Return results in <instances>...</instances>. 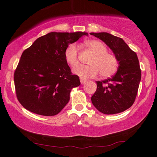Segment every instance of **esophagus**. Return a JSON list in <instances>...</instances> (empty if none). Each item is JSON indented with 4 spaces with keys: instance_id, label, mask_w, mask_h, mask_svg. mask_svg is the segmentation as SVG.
<instances>
[{
    "instance_id": "34e87169",
    "label": "esophagus",
    "mask_w": 157,
    "mask_h": 157,
    "mask_svg": "<svg viewBox=\"0 0 157 157\" xmlns=\"http://www.w3.org/2000/svg\"><path fill=\"white\" fill-rule=\"evenodd\" d=\"M80 81H81V84H85L86 83V80H85V79H83V78H81L80 79Z\"/></svg>"
}]
</instances>
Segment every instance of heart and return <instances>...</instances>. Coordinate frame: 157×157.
<instances>
[{
    "mask_svg": "<svg viewBox=\"0 0 157 157\" xmlns=\"http://www.w3.org/2000/svg\"><path fill=\"white\" fill-rule=\"evenodd\" d=\"M86 46L94 53L90 60V65H79L74 69V73L82 78L95 77L100 72L103 77L112 76L117 71L119 61L112 53L107 52V48L102 42L97 40H87ZM65 59L67 63L74 67L78 63V47L71 44L65 51Z\"/></svg>",
    "mask_w": 157,
    "mask_h": 157,
    "instance_id": "b5f03b06",
    "label": "heart"
}]
</instances>
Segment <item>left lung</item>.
Listing matches in <instances>:
<instances>
[{
	"instance_id": "1",
	"label": "left lung",
	"mask_w": 157,
	"mask_h": 157,
	"mask_svg": "<svg viewBox=\"0 0 157 157\" xmlns=\"http://www.w3.org/2000/svg\"><path fill=\"white\" fill-rule=\"evenodd\" d=\"M108 46L119 61L117 72L111 78L96 81L97 89L92 104L104 114L123 112L134 104L141 81V69L136 53L121 38L106 32L91 33Z\"/></svg>"
}]
</instances>
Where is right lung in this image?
<instances>
[{"instance_id": "obj_1", "label": "right lung", "mask_w": 157, "mask_h": 157, "mask_svg": "<svg viewBox=\"0 0 157 157\" xmlns=\"http://www.w3.org/2000/svg\"><path fill=\"white\" fill-rule=\"evenodd\" d=\"M86 32H51L36 39L21 55L14 73L17 98L25 109L42 116H55L81 84L65 59V51Z\"/></svg>"}]
</instances>
